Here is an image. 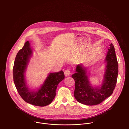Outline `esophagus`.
I'll list each match as a JSON object with an SVG mask.
<instances>
[{"mask_svg": "<svg viewBox=\"0 0 129 129\" xmlns=\"http://www.w3.org/2000/svg\"><path fill=\"white\" fill-rule=\"evenodd\" d=\"M71 74V71L69 69H67L64 71V75L66 77H68Z\"/></svg>", "mask_w": 129, "mask_h": 129, "instance_id": "esophagus-1", "label": "esophagus"}]
</instances>
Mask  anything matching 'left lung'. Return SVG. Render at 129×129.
<instances>
[{
	"mask_svg": "<svg viewBox=\"0 0 129 129\" xmlns=\"http://www.w3.org/2000/svg\"><path fill=\"white\" fill-rule=\"evenodd\" d=\"M105 62L106 66L101 87L92 86L87 76V68L82 64L77 65L76 72L71 77L75 81L74 96L79 103L89 106L96 105L113 93L117 82L118 64L112 43L108 48Z\"/></svg>",
	"mask_w": 129,
	"mask_h": 129,
	"instance_id": "1",
	"label": "left lung"
}]
</instances>
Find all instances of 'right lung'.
I'll return each instance as SVG.
<instances>
[{"label":"right lung","mask_w":129,"mask_h":129,"mask_svg":"<svg viewBox=\"0 0 129 129\" xmlns=\"http://www.w3.org/2000/svg\"><path fill=\"white\" fill-rule=\"evenodd\" d=\"M32 54L30 43L27 41L16 55L13 70L14 82L24 101L34 106L44 107L50 104L55 98L58 85L64 79V73L62 70L49 73L40 88L30 90L27 86L24 73Z\"/></svg>","instance_id":"obj_1"}]
</instances>
